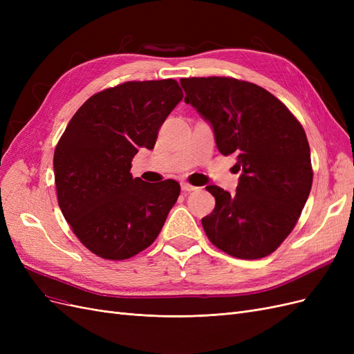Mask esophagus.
Returning a JSON list of instances; mask_svg holds the SVG:
<instances>
[{"mask_svg": "<svg viewBox=\"0 0 354 354\" xmlns=\"http://www.w3.org/2000/svg\"><path fill=\"white\" fill-rule=\"evenodd\" d=\"M196 189H198V187L186 183V181H183V183H181V190H183V192H194V190H196Z\"/></svg>", "mask_w": 354, "mask_h": 354, "instance_id": "obj_1", "label": "esophagus"}]
</instances>
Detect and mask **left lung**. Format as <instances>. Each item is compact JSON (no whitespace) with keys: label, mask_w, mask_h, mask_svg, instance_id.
I'll return each instance as SVG.
<instances>
[{"label":"left lung","mask_w":354,"mask_h":354,"mask_svg":"<svg viewBox=\"0 0 354 354\" xmlns=\"http://www.w3.org/2000/svg\"><path fill=\"white\" fill-rule=\"evenodd\" d=\"M186 97L214 131L220 153L236 155V194L207 186L216 208L202 218L218 250L243 260L272 254L301 214L313 181L310 146L295 116L259 85L226 77L181 78Z\"/></svg>","instance_id":"left-lung-1"}]
</instances>
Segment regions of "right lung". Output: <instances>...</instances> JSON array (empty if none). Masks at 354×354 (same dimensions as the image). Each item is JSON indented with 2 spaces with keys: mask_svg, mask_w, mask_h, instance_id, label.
<instances>
[{
  "mask_svg": "<svg viewBox=\"0 0 354 354\" xmlns=\"http://www.w3.org/2000/svg\"><path fill=\"white\" fill-rule=\"evenodd\" d=\"M181 99L174 80L124 82L91 95L60 137L53 159L59 207L102 259L127 260L146 250L177 202L176 180L147 183L130 169L138 149H153Z\"/></svg>",
  "mask_w": 354,
  "mask_h": 354,
  "instance_id": "add662e5",
  "label": "right lung"
}]
</instances>
